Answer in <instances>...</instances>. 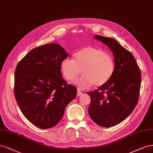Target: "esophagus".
Returning a JSON list of instances; mask_svg holds the SVG:
<instances>
[{"label": "esophagus", "instance_id": "1", "mask_svg": "<svg viewBox=\"0 0 153 153\" xmlns=\"http://www.w3.org/2000/svg\"><path fill=\"white\" fill-rule=\"evenodd\" d=\"M82 94H83V93L80 90H78L77 91V94H76L77 96H82Z\"/></svg>", "mask_w": 153, "mask_h": 153}]
</instances>
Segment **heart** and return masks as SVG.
Listing matches in <instances>:
<instances>
[{
  "instance_id": "heart-1",
  "label": "heart",
  "mask_w": 153,
  "mask_h": 153,
  "mask_svg": "<svg viewBox=\"0 0 153 153\" xmlns=\"http://www.w3.org/2000/svg\"><path fill=\"white\" fill-rule=\"evenodd\" d=\"M114 70L113 57L93 46L83 47L75 54L73 60L67 58L61 63L62 75L68 82H75L83 73V75L76 82L81 89H86L92 85L95 87L104 85L112 78Z\"/></svg>"
}]
</instances>
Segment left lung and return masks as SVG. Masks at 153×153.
Instances as JSON below:
<instances>
[{
    "label": "left lung",
    "instance_id": "left-lung-1",
    "mask_svg": "<svg viewBox=\"0 0 153 153\" xmlns=\"http://www.w3.org/2000/svg\"><path fill=\"white\" fill-rule=\"evenodd\" d=\"M94 38L113 52L115 70L106 84L87 92L91 99L88 114L98 125L108 128L123 122L137 104L141 73L134 56L117 40L97 35Z\"/></svg>",
    "mask_w": 153,
    "mask_h": 153
}]
</instances>
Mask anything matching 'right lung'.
<instances>
[{
    "mask_svg": "<svg viewBox=\"0 0 153 153\" xmlns=\"http://www.w3.org/2000/svg\"><path fill=\"white\" fill-rule=\"evenodd\" d=\"M56 44L41 45L21 60L14 73V96L26 119L40 128L54 127L77 89L62 76L61 63L68 57Z\"/></svg>",
    "mask_w": 153,
    "mask_h": 153,
    "instance_id": "1",
    "label": "right lung"
}]
</instances>
